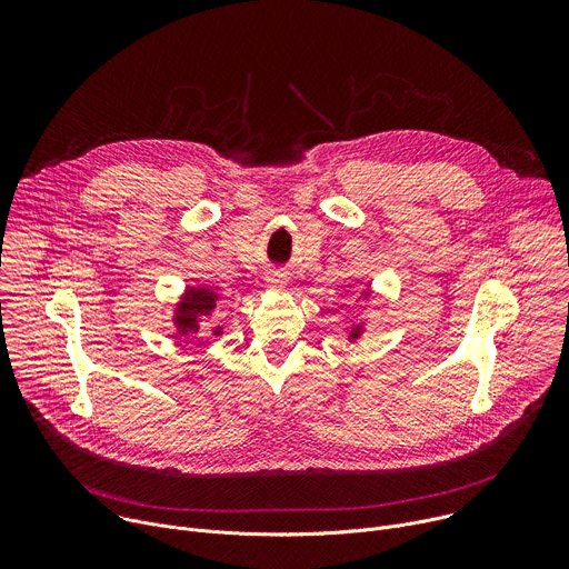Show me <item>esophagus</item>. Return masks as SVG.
Returning <instances> with one entry per match:
<instances>
[{
	"label": "esophagus",
	"mask_w": 569,
	"mask_h": 569,
	"mask_svg": "<svg viewBox=\"0 0 569 569\" xmlns=\"http://www.w3.org/2000/svg\"><path fill=\"white\" fill-rule=\"evenodd\" d=\"M266 283H268V288H272V290H286V288H288L286 274H283V272H277V270L266 277Z\"/></svg>",
	"instance_id": "34e87169"
}]
</instances>
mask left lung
Returning a JSON list of instances; mask_svg holds the SVG:
<instances>
[{
    "label": "left lung",
    "instance_id": "left-lung-1",
    "mask_svg": "<svg viewBox=\"0 0 569 569\" xmlns=\"http://www.w3.org/2000/svg\"><path fill=\"white\" fill-rule=\"evenodd\" d=\"M351 295V288L347 290V297ZM373 295V288L371 286H365L358 295H356V301H367L369 297ZM365 331H367V319L365 321H360V323H351V327H345V336H347V340L353 345V342H358L362 336H365Z\"/></svg>",
    "mask_w": 569,
    "mask_h": 569
}]
</instances>
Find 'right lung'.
<instances>
[{
  "label": "right lung",
  "instance_id": "add662e5",
  "mask_svg": "<svg viewBox=\"0 0 569 569\" xmlns=\"http://www.w3.org/2000/svg\"><path fill=\"white\" fill-rule=\"evenodd\" d=\"M224 297L207 286H187L173 306V329L182 338H196L202 329H211V336L222 338L224 329L213 323L216 312H220Z\"/></svg>",
  "mask_w": 569,
  "mask_h": 569
}]
</instances>
